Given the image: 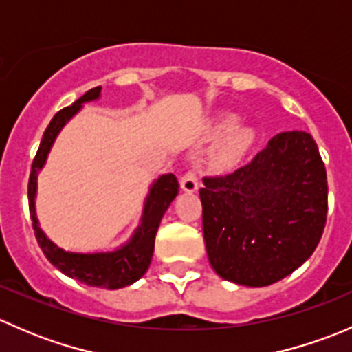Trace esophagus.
<instances>
[{
	"instance_id": "34e87169",
	"label": "esophagus",
	"mask_w": 352,
	"mask_h": 352,
	"mask_svg": "<svg viewBox=\"0 0 352 352\" xmlns=\"http://www.w3.org/2000/svg\"><path fill=\"white\" fill-rule=\"evenodd\" d=\"M197 186H199V179L194 172H187L186 175L180 179V187H182V190H186V192L189 194L196 192Z\"/></svg>"
}]
</instances>
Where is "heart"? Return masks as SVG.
Wrapping results in <instances>:
<instances>
[{"label":"heart","instance_id":"b5f03b06","mask_svg":"<svg viewBox=\"0 0 352 352\" xmlns=\"http://www.w3.org/2000/svg\"><path fill=\"white\" fill-rule=\"evenodd\" d=\"M236 120H239V117L235 116L223 117L219 129H232V127H235ZM254 141L255 133L248 127H236V129L228 131L216 148V162L225 166L239 163L250 150Z\"/></svg>","mask_w":352,"mask_h":352}]
</instances>
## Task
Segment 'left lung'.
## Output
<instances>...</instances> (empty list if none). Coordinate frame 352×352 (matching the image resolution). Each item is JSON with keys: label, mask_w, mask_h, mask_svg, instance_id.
<instances>
[{"label": "left lung", "mask_w": 352, "mask_h": 352, "mask_svg": "<svg viewBox=\"0 0 352 352\" xmlns=\"http://www.w3.org/2000/svg\"><path fill=\"white\" fill-rule=\"evenodd\" d=\"M202 182V232L219 278L269 286L296 271L320 242L327 172L305 131L276 134L248 165Z\"/></svg>", "instance_id": "8db88e82"}]
</instances>
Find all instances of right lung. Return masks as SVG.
I'll return each mask as SVG.
<instances>
[{"instance_id": "right-lung-1", "label": "right lung", "mask_w": 352, "mask_h": 352, "mask_svg": "<svg viewBox=\"0 0 352 352\" xmlns=\"http://www.w3.org/2000/svg\"><path fill=\"white\" fill-rule=\"evenodd\" d=\"M102 95V87L91 88L83 97L73 102L69 107L59 110L49 122L41 146L32 163L30 179H28V208H30L32 226H34L35 239L41 245L42 252L54 267H58L67 278L78 279L87 286L104 287V289H119L129 286L144 276L150 267L151 257L155 250V236L158 232L160 221L163 214L179 194V182L173 173H165L151 184L150 192L144 199L143 214L140 225L134 230L131 239L116 250L107 252H69L58 247L38 225L37 212H35V197H37V177L44 168L51 148L63 127L80 112L83 104L98 100Z\"/></svg>"}]
</instances>
